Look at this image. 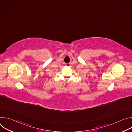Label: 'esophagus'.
Returning a JSON list of instances; mask_svg holds the SVG:
<instances>
[{
    "label": "esophagus",
    "instance_id": "obj_1",
    "mask_svg": "<svg viewBox=\"0 0 132 132\" xmlns=\"http://www.w3.org/2000/svg\"><path fill=\"white\" fill-rule=\"evenodd\" d=\"M65 66H66V67H69L70 66V64H66V65H65Z\"/></svg>",
    "mask_w": 132,
    "mask_h": 132
}]
</instances>
